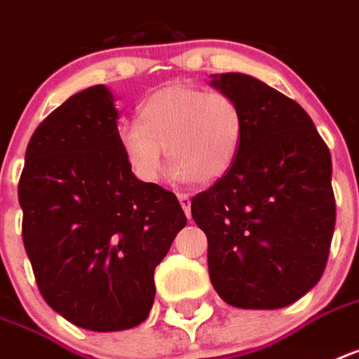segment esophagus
Here are the masks:
<instances>
[{
    "label": "esophagus",
    "instance_id": "34e87169",
    "mask_svg": "<svg viewBox=\"0 0 359 359\" xmlns=\"http://www.w3.org/2000/svg\"><path fill=\"white\" fill-rule=\"evenodd\" d=\"M180 201V206H182V210H184L186 217H191V201H189V195L188 194H179L177 195Z\"/></svg>",
    "mask_w": 359,
    "mask_h": 359
}]
</instances>
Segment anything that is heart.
Instances as JSON below:
<instances>
[{
  "label": "heart",
  "mask_w": 359,
  "mask_h": 359,
  "mask_svg": "<svg viewBox=\"0 0 359 359\" xmlns=\"http://www.w3.org/2000/svg\"><path fill=\"white\" fill-rule=\"evenodd\" d=\"M243 136L245 116L232 95L173 84L142 101L136 123L119 130V144L142 182L160 180L162 149L177 180L214 182L232 168Z\"/></svg>",
  "instance_id": "1"
}]
</instances>
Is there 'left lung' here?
Wrapping results in <instances>:
<instances>
[{
	"mask_svg": "<svg viewBox=\"0 0 359 359\" xmlns=\"http://www.w3.org/2000/svg\"><path fill=\"white\" fill-rule=\"evenodd\" d=\"M240 103V154L214 186L191 199L208 238L217 295L243 310H276L321 280L336 225L332 158L301 104L243 74L212 75Z\"/></svg>",
	"mask_w": 359,
	"mask_h": 359,
	"instance_id": "1",
	"label": "left lung"
}]
</instances>
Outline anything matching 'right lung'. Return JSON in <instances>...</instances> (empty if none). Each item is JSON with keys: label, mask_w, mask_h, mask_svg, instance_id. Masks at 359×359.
I'll use <instances>...</instances> for the list:
<instances>
[{"label": "right lung", "mask_w": 359, "mask_h": 359, "mask_svg": "<svg viewBox=\"0 0 359 359\" xmlns=\"http://www.w3.org/2000/svg\"><path fill=\"white\" fill-rule=\"evenodd\" d=\"M116 119L103 84L72 95L29 140L18 184L23 245L43 301L94 332L147 319L154 267L186 226L175 194L134 177Z\"/></svg>", "instance_id": "right-lung-1"}]
</instances>
